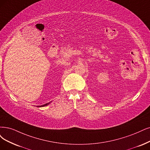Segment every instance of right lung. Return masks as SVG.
Wrapping results in <instances>:
<instances>
[{
	"label": "right lung",
	"instance_id": "obj_1",
	"mask_svg": "<svg viewBox=\"0 0 150 150\" xmlns=\"http://www.w3.org/2000/svg\"><path fill=\"white\" fill-rule=\"evenodd\" d=\"M49 103H46V104H43V105H42V106H38V107H44V106H47V105H48Z\"/></svg>",
	"mask_w": 150,
	"mask_h": 150
}]
</instances>
